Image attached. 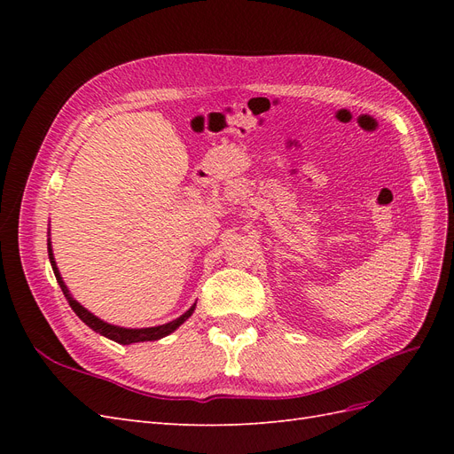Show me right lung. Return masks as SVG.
<instances>
[{
	"label": "right lung",
	"instance_id": "1",
	"mask_svg": "<svg viewBox=\"0 0 454 454\" xmlns=\"http://www.w3.org/2000/svg\"><path fill=\"white\" fill-rule=\"evenodd\" d=\"M47 250H49V259H51V265H52V270H54V277H57V282H59V286L62 287V294H64V297L67 299V303H70L72 310L79 316L81 320H83V322L92 329V332L100 333V335H104V337H107V339H112V340H115V342H119V345H132V342L157 340V339L167 337V335H170V333L174 332V329L180 327V325L189 318V316L193 314V310H195V305H193V307H191L185 314H182L180 318H176V320H172V322H168V324L155 325V327L129 329V327H119V325L107 324V322L100 320L98 316H94L92 312H89L83 305H79L77 301L72 297L70 290H67L66 284H64V280H62V277H60L59 267H57V261H54L52 248H51V239H49V242H47Z\"/></svg>",
	"mask_w": 454,
	"mask_h": 454
}]
</instances>
